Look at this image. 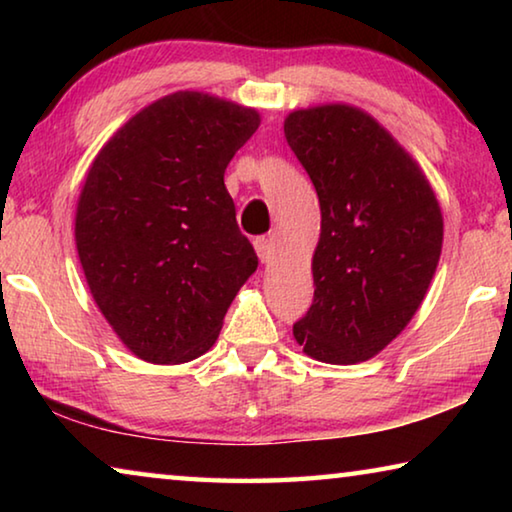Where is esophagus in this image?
I'll use <instances>...</instances> for the list:
<instances>
[{
  "instance_id": "obj_1",
  "label": "esophagus",
  "mask_w": 512,
  "mask_h": 512,
  "mask_svg": "<svg viewBox=\"0 0 512 512\" xmlns=\"http://www.w3.org/2000/svg\"><path fill=\"white\" fill-rule=\"evenodd\" d=\"M253 246H255V250H257L259 262H262V264H268V262H271V257H273L271 239H268V237H255Z\"/></svg>"
}]
</instances>
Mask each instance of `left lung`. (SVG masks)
<instances>
[{
    "label": "left lung",
    "instance_id": "left-lung-1",
    "mask_svg": "<svg viewBox=\"0 0 512 512\" xmlns=\"http://www.w3.org/2000/svg\"><path fill=\"white\" fill-rule=\"evenodd\" d=\"M284 135L320 203L314 300L293 325L309 357L357 363L418 311L443 248V216L418 164L366 112H291Z\"/></svg>",
    "mask_w": 512,
    "mask_h": 512
}]
</instances>
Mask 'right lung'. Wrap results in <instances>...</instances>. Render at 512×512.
Instances as JSON below:
<instances>
[{
    "instance_id": "1",
    "label": "right lung",
    "mask_w": 512,
    "mask_h": 512,
    "mask_svg": "<svg viewBox=\"0 0 512 512\" xmlns=\"http://www.w3.org/2000/svg\"><path fill=\"white\" fill-rule=\"evenodd\" d=\"M259 115L176 92L103 146L76 207V248L94 300L126 348L151 363L201 357L257 255L223 173Z\"/></svg>"
}]
</instances>
